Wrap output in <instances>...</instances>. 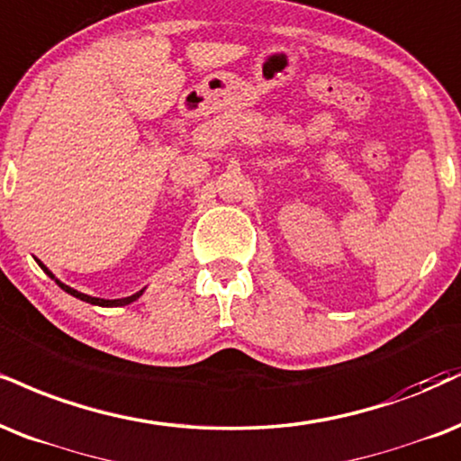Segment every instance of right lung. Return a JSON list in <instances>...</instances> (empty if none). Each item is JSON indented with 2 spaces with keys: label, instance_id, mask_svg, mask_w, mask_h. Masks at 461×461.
Instances as JSON below:
<instances>
[{
  "label": "right lung",
  "instance_id": "1",
  "mask_svg": "<svg viewBox=\"0 0 461 461\" xmlns=\"http://www.w3.org/2000/svg\"><path fill=\"white\" fill-rule=\"evenodd\" d=\"M41 264V262H38ZM41 268L44 270V273H47L49 276H51V279H55V276L49 273L47 270V266H42L41 264ZM55 284H58L59 287H62L64 292H68L70 296H75V298H79V301H86V303H90V304H98V307H122V304H129V303H132V301H137V298L141 296L143 294V290L141 292H137V294H132V296H126V298H118V301H104V298H94V296H87V294H81V292H77V290H72V287H68V285H64L62 281H58L55 279Z\"/></svg>",
  "mask_w": 461,
  "mask_h": 461
}]
</instances>
